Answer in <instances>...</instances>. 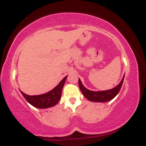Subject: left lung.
I'll return each mask as SVG.
<instances>
[{
  "mask_svg": "<svg viewBox=\"0 0 146 146\" xmlns=\"http://www.w3.org/2000/svg\"><path fill=\"white\" fill-rule=\"evenodd\" d=\"M123 80H124V75H123L121 81L117 86L114 87L112 89L102 90V91H93V90L87 89L84 86L80 79H79L78 84L79 87H80L84 96L86 99H88L89 101L94 102H106L113 100L118 94L120 89H121L122 84H123Z\"/></svg>",
  "mask_w": 146,
  "mask_h": 146,
  "instance_id": "left-lung-1",
  "label": "left lung"
}]
</instances>
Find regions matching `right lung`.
Listing matches in <instances>:
<instances>
[{
    "label": "right lung",
    "instance_id": "1",
    "mask_svg": "<svg viewBox=\"0 0 146 146\" xmlns=\"http://www.w3.org/2000/svg\"><path fill=\"white\" fill-rule=\"evenodd\" d=\"M68 75L64 77L53 89L48 93L39 95H29L22 92L21 93L28 103L38 108H47L54 106L59 102L61 98L62 90Z\"/></svg>",
    "mask_w": 146,
    "mask_h": 146
}]
</instances>
